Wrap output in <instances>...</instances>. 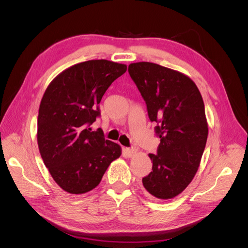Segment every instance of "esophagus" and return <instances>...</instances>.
I'll list each match as a JSON object with an SVG mask.
<instances>
[{"instance_id":"esophagus-1","label":"esophagus","mask_w":248,"mask_h":248,"mask_svg":"<svg viewBox=\"0 0 248 248\" xmlns=\"http://www.w3.org/2000/svg\"><path fill=\"white\" fill-rule=\"evenodd\" d=\"M138 152V148L132 147V148H125L124 149V153L127 157H132L133 155H136Z\"/></svg>"}]
</instances>
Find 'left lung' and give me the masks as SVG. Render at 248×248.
<instances>
[{
  "label": "left lung",
  "instance_id": "left-lung-1",
  "mask_svg": "<svg viewBox=\"0 0 248 248\" xmlns=\"http://www.w3.org/2000/svg\"><path fill=\"white\" fill-rule=\"evenodd\" d=\"M128 71L160 139L157 154H149L152 171L142 185L156 199H174L192 181L204 153V101L194 81L180 71L150 62L131 63Z\"/></svg>",
  "mask_w": 248,
  "mask_h": 248
}]
</instances>
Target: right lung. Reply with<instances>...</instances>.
<instances>
[{"label": "right lung", "mask_w": 248, "mask_h": 248, "mask_svg": "<svg viewBox=\"0 0 248 248\" xmlns=\"http://www.w3.org/2000/svg\"><path fill=\"white\" fill-rule=\"evenodd\" d=\"M126 70L125 64L90 60L58 74L44 92L37 142L50 176L64 191H91L109 164L121 156V147L88 126L100 115L98 104L104 93Z\"/></svg>", "instance_id": "obj_1"}]
</instances>
